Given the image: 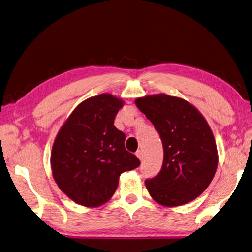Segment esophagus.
<instances>
[{
	"mask_svg": "<svg viewBox=\"0 0 252 252\" xmlns=\"http://www.w3.org/2000/svg\"><path fill=\"white\" fill-rule=\"evenodd\" d=\"M136 156H137V158H138L139 160L144 159V155H142V150H138V151H137Z\"/></svg>",
	"mask_w": 252,
	"mask_h": 252,
	"instance_id": "esophagus-1",
	"label": "esophagus"
}]
</instances>
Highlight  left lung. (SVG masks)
<instances>
[{
	"instance_id": "obj_1",
	"label": "left lung",
	"mask_w": 252,
	"mask_h": 252,
	"mask_svg": "<svg viewBox=\"0 0 252 252\" xmlns=\"http://www.w3.org/2000/svg\"><path fill=\"white\" fill-rule=\"evenodd\" d=\"M135 104L153 123L163 145L162 168L145 182L150 196L167 207L195 200L212 182L218 164L208 123L191 103L164 93L138 97Z\"/></svg>"
}]
</instances>
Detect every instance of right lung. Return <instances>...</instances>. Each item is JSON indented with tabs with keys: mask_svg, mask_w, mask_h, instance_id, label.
Here are the masks:
<instances>
[{
	"mask_svg": "<svg viewBox=\"0 0 252 252\" xmlns=\"http://www.w3.org/2000/svg\"><path fill=\"white\" fill-rule=\"evenodd\" d=\"M122 98L102 93L81 102L70 114L52 145L50 164L59 189L70 200L98 207L114 195L125 171L140 161L125 149L126 136L114 126Z\"/></svg>",
	"mask_w": 252,
	"mask_h": 252,
	"instance_id": "right-lung-1",
	"label": "right lung"
}]
</instances>
